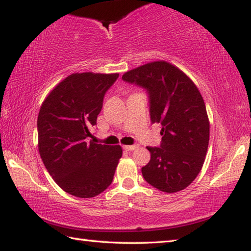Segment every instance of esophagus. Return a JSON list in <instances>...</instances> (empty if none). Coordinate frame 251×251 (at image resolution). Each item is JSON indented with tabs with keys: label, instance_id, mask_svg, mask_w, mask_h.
Returning <instances> with one entry per match:
<instances>
[{
	"label": "esophagus",
	"instance_id": "esophagus-1",
	"mask_svg": "<svg viewBox=\"0 0 251 251\" xmlns=\"http://www.w3.org/2000/svg\"><path fill=\"white\" fill-rule=\"evenodd\" d=\"M138 146L137 145H129V146H123V148H124L125 151H135L136 148H137Z\"/></svg>",
	"mask_w": 251,
	"mask_h": 251
}]
</instances>
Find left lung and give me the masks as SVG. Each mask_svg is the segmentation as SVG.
Here are the masks:
<instances>
[{"label":"left lung","mask_w":251,"mask_h":251,"mask_svg":"<svg viewBox=\"0 0 251 251\" xmlns=\"http://www.w3.org/2000/svg\"><path fill=\"white\" fill-rule=\"evenodd\" d=\"M145 88L151 123L161 125L160 147H147L151 160L143 177L164 193H177L197 177L209 143V120L196 85L175 65L165 61L147 63L122 76Z\"/></svg>","instance_id":"obj_1"}]
</instances>
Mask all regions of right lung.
<instances>
[{
	"label": "right lung",
	"instance_id": "add662e5",
	"mask_svg": "<svg viewBox=\"0 0 251 251\" xmlns=\"http://www.w3.org/2000/svg\"><path fill=\"white\" fill-rule=\"evenodd\" d=\"M118 74L74 73L46 97L37 117L39 151L46 169L64 192L95 197L112 184L123 151L88 141L105 93Z\"/></svg>",
	"mask_w": 251,
	"mask_h": 251
}]
</instances>
